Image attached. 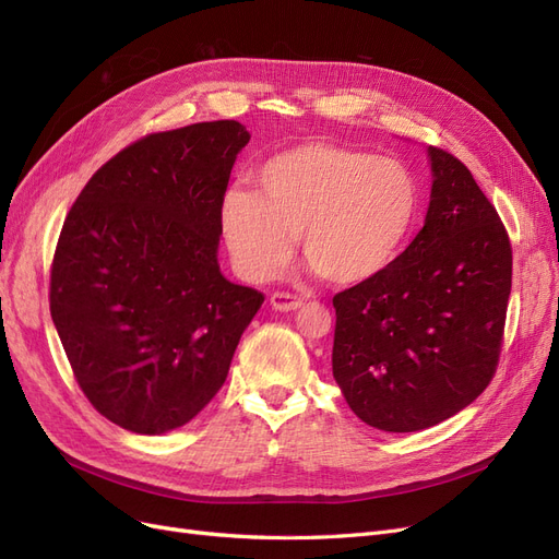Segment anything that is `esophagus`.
<instances>
[{"instance_id":"34e87169","label":"esophagus","mask_w":559,"mask_h":559,"mask_svg":"<svg viewBox=\"0 0 559 559\" xmlns=\"http://www.w3.org/2000/svg\"><path fill=\"white\" fill-rule=\"evenodd\" d=\"M271 305L280 311H292V309H298L302 307V298L300 296H294V294H284V292H277L271 296Z\"/></svg>"}]
</instances>
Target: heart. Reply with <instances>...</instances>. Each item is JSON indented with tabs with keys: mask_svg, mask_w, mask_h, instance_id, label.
<instances>
[{
	"mask_svg": "<svg viewBox=\"0 0 559 559\" xmlns=\"http://www.w3.org/2000/svg\"><path fill=\"white\" fill-rule=\"evenodd\" d=\"M254 183L259 194L231 190L219 211L236 271L250 282L280 271L294 252V234L328 282H371L404 252L421 209L406 163L330 142L275 153Z\"/></svg>",
	"mask_w": 559,
	"mask_h": 559,
	"instance_id": "heart-1",
	"label": "heart"
}]
</instances>
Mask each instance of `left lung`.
I'll list each match as a JSON object with an SVG mask.
<instances>
[{
    "instance_id": "obj_1",
    "label": "left lung",
    "mask_w": 559,
    "mask_h": 559,
    "mask_svg": "<svg viewBox=\"0 0 559 559\" xmlns=\"http://www.w3.org/2000/svg\"><path fill=\"white\" fill-rule=\"evenodd\" d=\"M427 222L371 282L332 298V376L369 427L411 433L456 415L500 362L511 242L459 158L429 146Z\"/></svg>"
}]
</instances>
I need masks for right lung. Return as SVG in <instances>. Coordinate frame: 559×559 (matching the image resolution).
<instances>
[{
  "label": "right lung",
  "instance_id": "obj_1",
  "mask_svg": "<svg viewBox=\"0 0 559 559\" xmlns=\"http://www.w3.org/2000/svg\"><path fill=\"white\" fill-rule=\"evenodd\" d=\"M248 142L238 121L151 132L88 178L63 219L50 314L88 404L126 431L158 436L202 411L263 302L217 263Z\"/></svg>",
  "mask_w": 559,
  "mask_h": 559
}]
</instances>
